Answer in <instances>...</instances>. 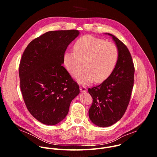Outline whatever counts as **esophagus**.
Wrapping results in <instances>:
<instances>
[{"mask_svg":"<svg viewBox=\"0 0 157 157\" xmlns=\"http://www.w3.org/2000/svg\"><path fill=\"white\" fill-rule=\"evenodd\" d=\"M79 89H80V91H81V93H85V92L87 91V89H86V87L85 86H80Z\"/></svg>","mask_w":157,"mask_h":157,"instance_id":"34e87169","label":"esophagus"}]
</instances>
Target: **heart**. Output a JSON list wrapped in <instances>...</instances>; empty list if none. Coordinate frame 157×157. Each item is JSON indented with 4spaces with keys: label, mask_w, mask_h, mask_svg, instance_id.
<instances>
[{
    "label": "heart",
    "mask_w": 157,
    "mask_h": 157,
    "mask_svg": "<svg viewBox=\"0 0 157 157\" xmlns=\"http://www.w3.org/2000/svg\"><path fill=\"white\" fill-rule=\"evenodd\" d=\"M74 52L64 55V63L70 75L76 77L84 66L86 69L77 76L82 84L105 81L114 70L119 59L115 44L86 35L79 38L73 46Z\"/></svg>",
    "instance_id": "b5f03b06"
}]
</instances>
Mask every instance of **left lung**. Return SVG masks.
I'll return each instance as SVG.
<instances>
[{"instance_id":"left-lung-1","label":"left lung","mask_w":157,"mask_h":157,"mask_svg":"<svg viewBox=\"0 0 157 157\" xmlns=\"http://www.w3.org/2000/svg\"><path fill=\"white\" fill-rule=\"evenodd\" d=\"M113 37L119 50V59L110 76L101 84L88 89L93 98L89 117L96 125L106 127L119 121L125 114L132 92L135 68L129 50L117 37Z\"/></svg>"}]
</instances>
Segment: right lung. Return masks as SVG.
I'll use <instances>...</instances> for the list:
<instances>
[{
    "instance_id": "add662e5",
    "label": "right lung",
    "mask_w": 157,
    "mask_h": 157,
    "mask_svg": "<svg viewBox=\"0 0 157 157\" xmlns=\"http://www.w3.org/2000/svg\"><path fill=\"white\" fill-rule=\"evenodd\" d=\"M77 30L50 31L32 40L19 65L20 85L30 113L42 124L54 125L68 114L79 85L62 66Z\"/></svg>"
}]
</instances>
